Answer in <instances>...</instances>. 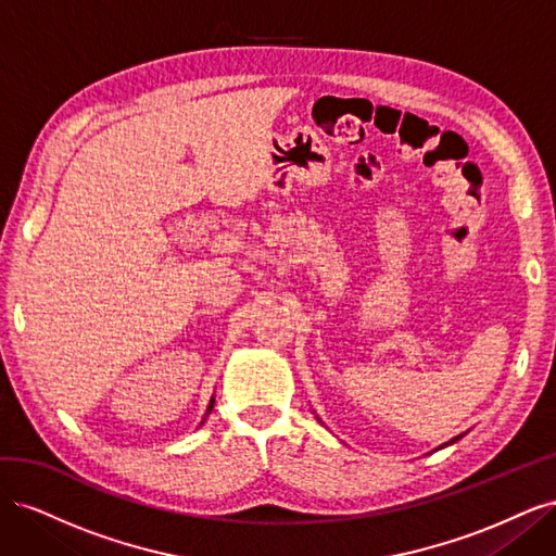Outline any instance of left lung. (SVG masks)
I'll return each instance as SVG.
<instances>
[{"instance_id":"left-lung-1","label":"left lung","mask_w":556,"mask_h":556,"mask_svg":"<svg viewBox=\"0 0 556 556\" xmlns=\"http://www.w3.org/2000/svg\"><path fill=\"white\" fill-rule=\"evenodd\" d=\"M459 439H462V435H457V439H452L450 443H454V441H459ZM450 443H445V445H450Z\"/></svg>"}]
</instances>
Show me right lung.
I'll use <instances>...</instances> for the list:
<instances>
[{
  "label": "right lung",
  "instance_id": "1",
  "mask_svg": "<svg viewBox=\"0 0 556 556\" xmlns=\"http://www.w3.org/2000/svg\"><path fill=\"white\" fill-rule=\"evenodd\" d=\"M213 403H215V399H211V403H208V408H206V415H204V419L208 417V413L213 410ZM204 419H201V425H204Z\"/></svg>",
  "mask_w": 556,
  "mask_h": 556
}]
</instances>
